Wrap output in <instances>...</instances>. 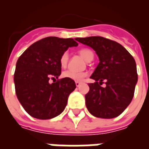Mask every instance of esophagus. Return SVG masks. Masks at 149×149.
<instances>
[{
  "instance_id": "1",
  "label": "esophagus",
  "mask_w": 149,
  "mask_h": 149,
  "mask_svg": "<svg viewBox=\"0 0 149 149\" xmlns=\"http://www.w3.org/2000/svg\"><path fill=\"white\" fill-rule=\"evenodd\" d=\"M75 84H76V85H77V87H79V86L81 84V82H79V81H76V82H75Z\"/></svg>"
}]
</instances>
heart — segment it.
<instances>
[{"label":"heart","instance_id":"heart-1","mask_svg":"<svg viewBox=\"0 0 149 149\" xmlns=\"http://www.w3.org/2000/svg\"><path fill=\"white\" fill-rule=\"evenodd\" d=\"M79 53L81 54V56H82L86 61H88L92 56H93V52H92L91 50H89V49H81V50L79 51ZM68 61V52H64V53L61 56V57H60V65L61 66V68H64L67 66ZM62 76H63V77L68 78V79H70V80H72V81H81L87 76V73L84 72H75L72 71V70H67V71L63 72Z\"/></svg>","mask_w":149,"mask_h":149}]
</instances>
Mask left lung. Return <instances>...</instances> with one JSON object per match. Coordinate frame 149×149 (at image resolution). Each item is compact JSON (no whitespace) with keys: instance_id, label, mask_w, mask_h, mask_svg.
Returning a JSON list of instances; mask_svg holds the SVG:
<instances>
[{"instance_id":"left-lung-1","label":"left lung","mask_w":149,"mask_h":149,"mask_svg":"<svg viewBox=\"0 0 149 149\" xmlns=\"http://www.w3.org/2000/svg\"><path fill=\"white\" fill-rule=\"evenodd\" d=\"M77 40L93 49L100 61L90 77L95 82L88 84L89 91L85 95L88 112L99 118L118 116L134 96L138 79L134 58L120 44L112 40L102 37ZM103 80L106 81L105 87L100 86Z\"/></svg>"}]
</instances>
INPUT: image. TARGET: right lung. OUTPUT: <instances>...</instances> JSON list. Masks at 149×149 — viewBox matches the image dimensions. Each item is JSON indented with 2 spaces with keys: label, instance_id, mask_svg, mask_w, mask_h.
<instances>
[{
  "label": "right lung",
  "instance_id": "obj_1",
  "mask_svg": "<svg viewBox=\"0 0 149 149\" xmlns=\"http://www.w3.org/2000/svg\"><path fill=\"white\" fill-rule=\"evenodd\" d=\"M76 40H77L76 38ZM72 38L49 37L33 43L18 58L14 84L18 100L34 118L49 120L61 113L75 81L62 78L50 84L61 73L60 57L69 48L77 46Z\"/></svg>",
  "mask_w": 149,
  "mask_h": 149
}]
</instances>
